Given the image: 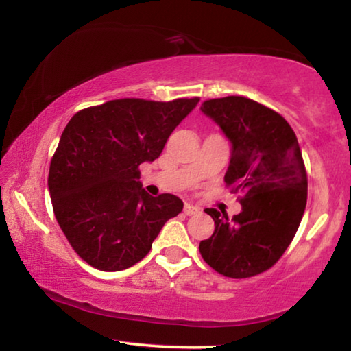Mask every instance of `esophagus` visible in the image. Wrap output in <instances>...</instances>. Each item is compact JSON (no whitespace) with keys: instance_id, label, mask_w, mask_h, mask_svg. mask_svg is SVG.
<instances>
[{"instance_id":"1","label":"esophagus","mask_w":351,"mask_h":351,"mask_svg":"<svg viewBox=\"0 0 351 351\" xmlns=\"http://www.w3.org/2000/svg\"><path fill=\"white\" fill-rule=\"evenodd\" d=\"M184 213H185L186 215H195V214L199 213V208H196V206L186 203V204L184 206Z\"/></svg>"}]
</instances>
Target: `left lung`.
I'll return each instance as SVG.
<instances>
[{
    "mask_svg": "<svg viewBox=\"0 0 351 351\" xmlns=\"http://www.w3.org/2000/svg\"><path fill=\"white\" fill-rule=\"evenodd\" d=\"M201 112L232 145L223 180L243 198L233 219L206 209L215 230L199 243V252L223 276L258 275L285 254L305 213L306 172L299 142L281 114L251 99H210Z\"/></svg>",
    "mask_w": 351,
    "mask_h": 351,
    "instance_id": "8db88e82",
    "label": "left lung"
}]
</instances>
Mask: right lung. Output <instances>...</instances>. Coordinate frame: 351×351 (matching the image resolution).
Here are the masks:
<instances>
[{
    "instance_id": "add662e5",
    "label": "right lung",
    "mask_w": 351,
    "mask_h": 351,
    "mask_svg": "<svg viewBox=\"0 0 351 351\" xmlns=\"http://www.w3.org/2000/svg\"><path fill=\"white\" fill-rule=\"evenodd\" d=\"M199 99L110 100L75 114L52 156L47 186L62 232L76 254L102 271L141 262L184 203L142 189L138 166L161 155Z\"/></svg>"
}]
</instances>
